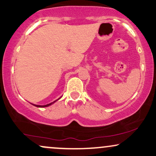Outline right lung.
<instances>
[{
	"label": "right lung",
	"instance_id": "1",
	"mask_svg": "<svg viewBox=\"0 0 156 156\" xmlns=\"http://www.w3.org/2000/svg\"><path fill=\"white\" fill-rule=\"evenodd\" d=\"M56 101H57V100H56ZM56 101H54V102H56ZM54 102H52V103H54ZM52 103H50V104L46 105H33L36 106V107H37V108H45V107H48V106L51 105Z\"/></svg>",
	"mask_w": 156,
	"mask_h": 156
}]
</instances>
